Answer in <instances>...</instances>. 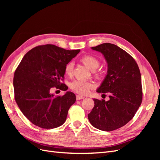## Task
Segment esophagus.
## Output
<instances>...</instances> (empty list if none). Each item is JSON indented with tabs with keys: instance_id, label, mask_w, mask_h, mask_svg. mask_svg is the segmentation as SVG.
Returning <instances> with one entry per match:
<instances>
[{
	"instance_id": "1",
	"label": "esophagus",
	"mask_w": 160,
	"mask_h": 160,
	"mask_svg": "<svg viewBox=\"0 0 160 160\" xmlns=\"http://www.w3.org/2000/svg\"><path fill=\"white\" fill-rule=\"evenodd\" d=\"M85 98L84 97H83V96H81V95H77V96H76V99H77V100H80V99H83Z\"/></svg>"
}]
</instances>
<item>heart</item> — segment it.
<instances>
[{
  "instance_id": "obj_1",
  "label": "heart",
  "mask_w": 160,
  "mask_h": 160,
  "mask_svg": "<svg viewBox=\"0 0 160 160\" xmlns=\"http://www.w3.org/2000/svg\"><path fill=\"white\" fill-rule=\"evenodd\" d=\"M81 61L91 71H93L98 68L100 64L98 59H97L94 56L89 55L83 56L81 59ZM74 65L75 64L72 61H70L66 64L65 67V72L67 75L70 76L72 74ZM93 84L89 83V82L81 80H75L73 82H72L71 84V89L75 91V93L81 95L87 94L91 89L93 88Z\"/></svg>"
}]
</instances>
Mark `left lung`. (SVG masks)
<instances>
[{"label": "left lung", "instance_id": "8db88e82", "mask_svg": "<svg viewBox=\"0 0 160 160\" xmlns=\"http://www.w3.org/2000/svg\"><path fill=\"white\" fill-rule=\"evenodd\" d=\"M91 49L100 52L107 62V75L97 92L108 93L109 99H93L88 119L94 128L109 132L127 124L141 105V73L133 57L117 45L103 43Z\"/></svg>", "mask_w": 160, "mask_h": 160}]
</instances>
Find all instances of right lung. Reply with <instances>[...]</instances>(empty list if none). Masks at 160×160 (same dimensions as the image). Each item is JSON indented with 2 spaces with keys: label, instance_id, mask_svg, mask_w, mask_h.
Returning <instances> with one entry per match:
<instances>
[{
  "label": "right lung",
  "instance_id": "right-lung-1",
  "mask_svg": "<svg viewBox=\"0 0 160 160\" xmlns=\"http://www.w3.org/2000/svg\"><path fill=\"white\" fill-rule=\"evenodd\" d=\"M80 50L69 51L53 45L36 47L27 52L18 65L13 79L14 98L23 115L34 125L44 129L61 126L67 119L75 95L67 91L55 97L50 89L68 88L61 81L65 67Z\"/></svg>",
  "mask_w": 160,
  "mask_h": 160
}]
</instances>
